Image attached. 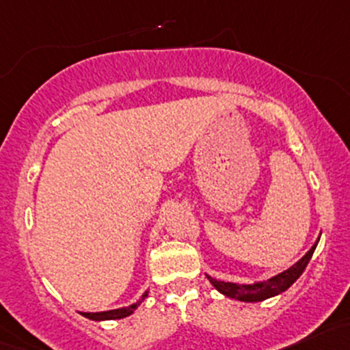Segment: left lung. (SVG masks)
I'll return each instance as SVG.
<instances>
[{
	"label": "left lung",
	"mask_w": 350,
	"mask_h": 350,
	"mask_svg": "<svg viewBox=\"0 0 350 350\" xmlns=\"http://www.w3.org/2000/svg\"><path fill=\"white\" fill-rule=\"evenodd\" d=\"M319 243V241H317ZM317 243L309 249V252L302 257L299 262H295L293 267H289L287 271L281 272V274L274 275V278L267 279L264 282H257V284H247V286H239V284H232V282H222V281H216V279H211L207 275L213 286L216 287L219 293H222L228 297L237 299V301H244V302H259V301H266V299L272 297V295H278L284 293L286 289H289L293 284L301 278V274L304 272V269L309 264L310 257H312L314 251H316Z\"/></svg>",
	"instance_id": "1"
}]
</instances>
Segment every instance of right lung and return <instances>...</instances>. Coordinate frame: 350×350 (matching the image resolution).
<instances>
[{"instance_id":"obj_1","label":"right lung","mask_w":350,"mask_h":350,"mask_svg":"<svg viewBox=\"0 0 350 350\" xmlns=\"http://www.w3.org/2000/svg\"><path fill=\"white\" fill-rule=\"evenodd\" d=\"M146 295L148 293H144L141 295L139 301L136 302V304H131L128 307H121V309H114V310H105V312H81L84 317L88 319H93V321H113V319H122V317H128L129 314H133L134 310L139 307L141 302L144 301Z\"/></svg>"}]
</instances>
